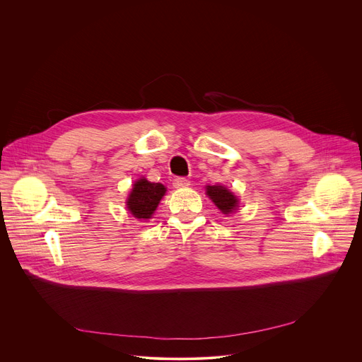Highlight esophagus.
<instances>
[{"mask_svg":"<svg viewBox=\"0 0 362 362\" xmlns=\"http://www.w3.org/2000/svg\"><path fill=\"white\" fill-rule=\"evenodd\" d=\"M190 185V182L186 179V177H176V179H173V186L176 187V189H179V187H187Z\"/></svg>","mask_w":362,"mask_h":362,"instance_id":"esophagus-1","label":"esophagus"}]
</instances>
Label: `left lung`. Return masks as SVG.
I'll list each match as a JSON object with an SVG mask.
<instances>
[{
  "instance_id": "left-lung-1",
  "label": "left lung",
  "mask_w": 362,
  "mask_h": 362,
  "mask_svg": "<svg viewBox=\"0 0 362 362\" xmlns=\"http://www.w3.org/2000/svg\"><path fill=\"white\" fill-rule=\"evenodd\" d=\"M206 192H208V196L215 202V204L225 215L235 211L238 206L236 196L223 186H208L206 187Z\"/></svg>"
}]
</instances>
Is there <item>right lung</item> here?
Instances as JSON below:
<instances>
[{
	"mask_svg": "<svg viewBox=\"0 0 362 362\" xmlns=\"http://www.w3.org/2000/svg\"><path fill=\"white\" fill-rule=\"evenodd\" d=\"M165 193L166 187L162 183H151L146 179H140L134 183L127 199V208L134 218L148 219L156 211Z\"/></svg>",
	"mask_w": 362,
	"mask_h": 362,
	"instance_id": "1",
	"label": "right lung"
}]
</instances>
